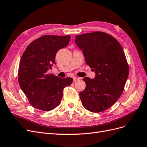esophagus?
Here are the masks:
<instances>
[{"instance_id":"34e87169","label":"esophagus","mask_w":147,"mask_h":147,"mask_svg":"<svg viewBox=\"0 0 147 147\" xmlns=\"http://www.w3.org/2000/svg\"><path fill=\"white\" fill-rule=\"evenodd\" d=\"M73 79V81H74V82H75V81H76V80L80 79L79 78H76V77H74Z\"/></svg>"}]
</instances>
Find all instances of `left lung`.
<instances>
[{
	"instance_id": "8db88e82",
	"label": "left lung",
	"mask_w": 147,
	"mask_h": 147,
	"mask_svg": "<svg viewBox=\"0 0 147 147\" xmlns=\"http://www.w3.org/2000/svg\"><path fill=\"white\" fill-rule=\"evenodd\" d=\"M75 42L96 74L94 79H83L82 104L91 112L105 111L115 104L127 82L129 68L124 51L115 37L100 31L76 36Z\"/></svg>"
}]
</instances>
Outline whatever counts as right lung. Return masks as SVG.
<instances>
[{"label":"right lung","instance_id":"obj_1","mask_svg":"<svg viewBox=\"0 0 147 147\" xmlns=\"http://www.w3.org/2000/svg\"><path fill=\"white\" fill-rule=\"evenodd\" d=\"M70 36H43L27 47L21 57L18 81L31 105L42 111H50L61 102L65 86L73 79L61 78L48 73L55 63L57 52L66 47Z\"/></svg>","mask_w":147,"mask_h":147}]
</instances>
